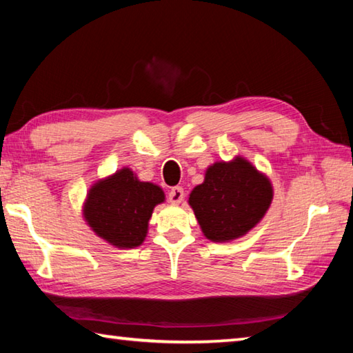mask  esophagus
<instances>
[{
	"mask_svg": "<svg viewBox=\"0 0 353 353\" xmlns=\"http://www.w3.org/2000/svg\"><path fill=\"white\" fill-rule=\"evenodd\" d=\"M168 199L172 204H181L183 201V188L182 187H174L171 188V191L168 193Z\"/></svg>",
	"mask_w": 353,
	"mask_h": 353,
	"instance_id": "obj_1",
	"label": "esophagus"
}]
</instances>
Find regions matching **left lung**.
<instances>
[{
  "instance_id": "8db88e82",
  "label": "left lung",
  "mask_w": 353,
  "mask_h": 353,
  "mask_svg": "<svg viewBox=\"0 0 353 353\" xmlns=\"http://www.w3.org/2000/svg\"><path fill=\"white\" fill-rule=\"evenodd\" d=\"M272 187L243 159L214 163L190 194L198 223L212 241H229L249 232L266 213Z\"/></svg>"
}]
</instances>
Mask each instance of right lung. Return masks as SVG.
Listing matches in <instances>:
<instances>
[{"mask_svg": "<svg viewBox=\"0 0 353 353\" xmlns=\"http://www.w3.org/2000/svg\"><path fill=\"white\" fill-rule=\"evenodd\" d=\"M163 199L162 188L140 182L124 168L94 185L83 210L88 224L105 241L117 248H137L145 240L154 207Z\"/></svg>", "mask_w": 353, "mask_h": 353, "instance_id": "obj_1", "label": "right lung"}]
</instances>
